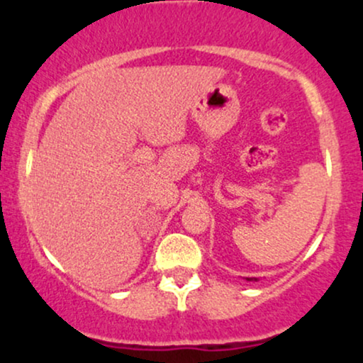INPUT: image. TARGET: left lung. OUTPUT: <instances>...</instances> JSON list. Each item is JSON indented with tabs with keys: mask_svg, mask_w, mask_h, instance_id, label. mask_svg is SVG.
Returning <instances> with one entry per match:
<instances>
[{
	"mask_svg": "<svg viewBox=\"0 0 363 363\" xmlns=\"http://www.w3.org/2000/svg\"><path fill=\"white\" fill-rule=\"evenodd\" d=\"M247 280H249V281H251V280H257V278H247Z\"/></svg>",
	"mask_w": 363,
	"mask_h": 363,
	"instance_id": "left-lung-1",
	"label": "left lung"
}]
</instances>
